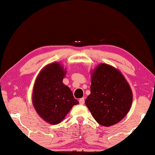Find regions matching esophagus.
<instances>
[{"instance_id":"1","label":"esophagus","mask_w":155,"mask_h":155,"mask_svg":"<svg viewBox=\"0 0 155 155\" xmlns=\"http://www.w3.org/2000/svg\"><path fill=\"white\" fill-rule=\"evenodd\" d=\"M79 103H80V104H81V105H83L84 104H85V99H84V98H82L80 99Z\"/></svg>"}]
</instances>
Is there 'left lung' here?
I'll return each mask as SVG.
<instances>
[{"mask_svg": "<svg viewBox=\"0 0 155 155\" xmlns=\"http://www.w3.org/2000/svg\"><path fill=\"white\" fill-rule=\"evenodd\" d=\"M85 103L95 121L110 127L121 121L130 110L132 93L121 72L101 64L93 72L91 94Z\"/></svg>", "mask_w": 155, "mask_h": 155, "instance_id": "1", "label": "left lung"}]
</instances>
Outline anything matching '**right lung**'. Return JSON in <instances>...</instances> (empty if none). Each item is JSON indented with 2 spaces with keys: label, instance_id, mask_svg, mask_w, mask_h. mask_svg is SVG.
<instances>
[{
  "label": "right lung",
  "instance_id": "obj_1",
  "mask_svg": "<svg viewBox=\"0 0 155 155\" xmlns=\"http://www.w3.org/2000/svg\"><path fill=\"white\" fill-rule=\"evenodd\" d=\"M65 73L59 63H51L41 70L34 84V108L51 124H60L72 107L79 104L71 90L62 83Z\"/></svg>",
  "mask_w": 155,
  "mask_h": 155
}]
</instances>
